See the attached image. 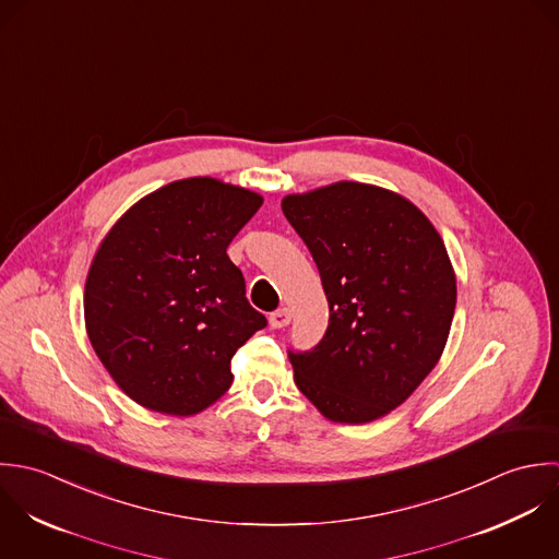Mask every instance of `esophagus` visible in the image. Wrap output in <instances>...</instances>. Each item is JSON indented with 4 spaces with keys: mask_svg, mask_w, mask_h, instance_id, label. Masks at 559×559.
<instances>
[{
    "mask_svg": "<svg viewBox=\"0 0 559 559\" xmlns=\"http://www.w3.org/2000/svg\"><path fill=\"white\" fill-rule=\"evenodd\" d=\"M292 322V311L289 309H278L270 313V326L272 329H285Z\"/></svg>",
    "mask_w": 559,
    "mask_h": 559,
    "instance_id": "1",
    "label": "esophagus"
}]
</instances>
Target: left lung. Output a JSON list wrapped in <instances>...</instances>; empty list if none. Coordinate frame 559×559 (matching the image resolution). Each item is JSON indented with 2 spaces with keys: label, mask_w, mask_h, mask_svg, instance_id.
<instances>
[{
  "label": "left lung",
  "mask_w": 559,
  "mask_h": 559,
  "mask_svg": "<svg viewBox=\"0 0 559 559\" xmlns=\"http://www.w3.org/2000/svg\"><path fill=\"white\" fill-rule=\"evenodd\" d=\"M283 214L329 298V329L289 349L294 380L336 424L384 417L435 369L455 311V276L432 223L404 197L354 181L292 194Z\"/></svg>",
  "instance_id": "left-lung-1"
}]
</instances>
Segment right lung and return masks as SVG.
I'll use <instances>...</instances> for the list:
<instances>
[{"label": "right lung", "mask_w": 559, "mask_h": 559, "mask_svg": "<svg viewBox=\"0 0 559 559\" xmlns=\"http://www.w3.org/2000/svg\"><path fill=\"white\" fill-rule=\"evenodd\" d=\"M261 203L212 177L181 179L138 201L102 241L86 278V331L140 406L201 413L230 386L237 347L265 329L226 254Z\"/></svg>", "instance_id": "right-lung-1"}]
</instances>
